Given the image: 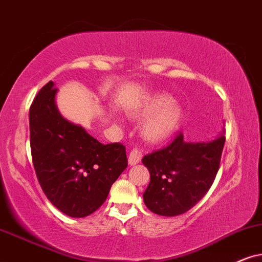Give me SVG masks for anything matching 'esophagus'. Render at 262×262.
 <instances>
[{"instance_id": "1", "label": "esophagus", "mask_w": 262, "mask_h": 262, "mask_svg": "<svg viewBox=\"0 0 262 262\" xmlns=\"http://www.w3.org/2000/svg\"><path fill=\"white\" fill-rule=\"evenodd\" d=\"M141 156H142V154L139 150H137V148H134L133 151L130 152V154H129V156H128V163H129V165H135V164H138L139 162H140V160H141Z\"/></svg>"}]
</instances>
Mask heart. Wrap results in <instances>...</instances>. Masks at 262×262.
<instances>
[{"label": "heart", "mask_w": 262, "mask_h": 262, "mask_svg": "<svg viewBox=\"0 0 262 262\" xmlns=\"http://www.w3.org/2000/svg\"><path fill=\"white\" fill-rule=\"evenodd\" d=\"M132 120L142 121L141 137L148 142H161L177 133L183 125L184 108L167 94H150L128 110Z\"/></svg>", "instance_id": "obj_1"}]
</instances>
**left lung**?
<instances>
[{
	"mask_svg": "<svg viewBox=\"0 0 262 262\" xmlns=\"http://www.w3.org/2000/svg\"><path fill=\"white\" fill-rule=\"evenodd\" d=\"M224 145L225 130L207 142H186L180 133L167 147L145 156L150 184L142 197L148 209L162 216L190 210L213 184Z\"/></svg>",
	"mask_w": 262,
	"mask_h": 262,
	"instance_id": "left-lung-1",
	"label": "left lung"
}]
</instances>
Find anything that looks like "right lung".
<instances>
[{
	"instance_id": "1",
	"label": "right lung",
	"mask_w": 262,
	"mask_h": 262,
	"mask_svg": "<svg viewBox=\"0 0 262 262\" xmlns=\"http://www.w3.org/2000/svg\"><path fill=\"white\" fill-rule=\"evenodd\" d=\"M58 89L49 81L29 112L32 162L43 192L61 213L84 217L106 201L128 165L123 145H104L58 110Z\"/></svg>"
}]
</instances>
